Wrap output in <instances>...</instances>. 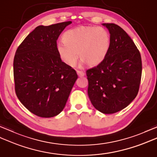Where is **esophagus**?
Masks as SVG:
<instances>
[{
  "mask_svg": "<svg viewBox=\"0 0 157 157\" xmlns=\"http://www.w3.org/2000/svg\"><path fill=\"white\" fill-rule=\"evenodd\" d=\"M77 74L78 75L79 77H84L85 75V73L82 71H77Z\"/></svg>",
  "mask_w": 157,
  "mask_h": 157,
  "instance_id": "obj_1",
  "label": "esophagus"
}]
</instances>
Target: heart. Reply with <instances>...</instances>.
Masks as SVG:
<instances>
[{"label":"heart","mask_w":157,"mask_h":157,"mask_svg":"<svg viewBox=\"0 0 157 157\" xmlns=\"http://www.w3.org/2000/svg\"><path fill=\"white\" fill-rule=\"evenodd\" d=\"M63 42L56 45L57 52L66 65L74 67L79 59L89 67H96L107 56L111 37L102 27L81 25L69 29L63 36Z\"/></svg>","instance_id":"b5f03b06"}]
</instances>
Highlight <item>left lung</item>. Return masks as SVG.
<instances>
[{"instance_id":"left-lung-1","label":"left lung","mask_w":157,"mask_h":157,"mask_svg":"<svg viewBox=\"0 0 157 157\" xmlns=\"http://www.w3.org/2000/svg\"><path fill=\"white\" fill-rule=\"evenodd\" d=\"M102 25L109 32L111 46L104 61L86 71L88 94L96 109L112 114L128 106L137 96L142 59L134 42L121 27Z\"/></svg>"}]
</instances>
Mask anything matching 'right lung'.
<instances>
[{"label": "right lung", "instance_id": "obj_1", "mask_svg": "<svg viewBox=\"0 0 157 157\" xmlns=\"http://www.w3.org/2000/svg\"><path fill=\"white\" fill-rule=\"evenodd\" d=\"M71 21L39 25L16 51L13 61L15 89L23 106L34 115L49 118L59 115L78 79L56 50L59 35Z\"/></svg>", "mask_w": 157, "mask_h": 157}]
</instances>
